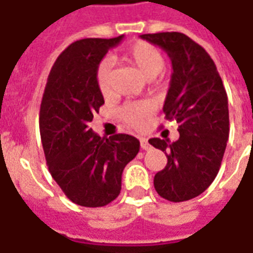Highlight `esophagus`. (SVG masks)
Here are the masks:
<instances>
[{
  "instance_id": "34e87169",
  "label": "esophagus",
  "mask_w": 253,
  "mask_h": 253,
  "mask_svg": "<svg viewBox=\"0 0 253 253\" xmlns=\"http://www.w3.org/2000/svg\"><path fill=\"white\" fill-rule=\"evenodd\" d=\"M139 142H141V147L143 150H147V149H150V145H149V142L146 138H139Z\"/></svg>"
}]
</instances>
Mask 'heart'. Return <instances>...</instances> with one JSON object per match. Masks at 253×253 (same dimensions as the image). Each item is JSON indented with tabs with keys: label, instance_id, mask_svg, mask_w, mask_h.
Returning <instances> with one entry per match:
<instances>
[{
	"label": "heart",
	"instance_id": "obj_1",
	"mask_svg": "<svg viewBox=\"0 0 253 253\" xmlns=\"http://www.w3.org/2000/svg\"><path fill=\"white\" fill-rule=\"evenodd\" d=\"M127 63L139 69L145 78L154 79L165 67V57L157 46L146 41H135L128 46L121 57ZM111 74L112 61L103 59L96 67L95 79L98 88L103 95L111 92ZM119 115L127 125L132 127H141L146 118L150 115V108L142 103H127L119 110Z\"/></svg>",
	"mask_w": 253,
	"mask_h": 253
}]
</instances>
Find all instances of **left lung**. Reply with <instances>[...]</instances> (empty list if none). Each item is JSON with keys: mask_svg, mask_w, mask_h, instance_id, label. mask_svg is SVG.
<instances>
[{"mask_svg": "<svg viewBox=\"0 0 253 253\" xmlns=\"http://www.w3.org/2000/svg\"><path fill=\"white\" fill-rule=\"evenodd\" d=\"M171 60L173 74L164 104L165 118L178 123V141L151 138L168 164L155 174L154 188L173 203L205 192L221 166L229 136L228 96L216 64L203 46L179 32L142 35Z\"/></svg>", "mask_w": 253, "mask_h": 253, "instance_id": "1", "label": "left lung"}]
</instances>
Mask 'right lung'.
Returning <instances> with one entry per match:
<instances>
[{
	"mask_svg": "<svg viewBox=\"0 0 253 253\" xmlns=\"http://www.w3.org/2000/svg\"><path fill=\"white\" fill-rule=\"evenodd\" d=\"M114 39H83L67 46L52 67L40 107V134L46 165L61 190L80 207H104L119 196L122 173L139 151L128 134L106 138L89 128L104 104L95 72Z\"/></svg>",
	"mask_w": 253,
	"mask_h": 253,
	"instance_id": "1",
	"label": "right lung"
}]
</instances>
